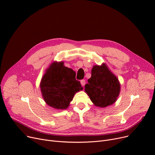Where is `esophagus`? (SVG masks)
<instances>
[{
	"label": "esophagus",
	"instance_id": "obj_1",
	"mask_svg": "<svg viewBox=\"0 0 155 155\" xmlns=\"http://www.w3.org/2000/svg\"><path fill=\"white\" fill-rule=\"evenodd\" d=\"M80 83H81V85H82V86H84L85 85V80H82L80 81Z\"/></svg>",
	"mask_w": 155,
	"mask_h": 155
}]
</instances>
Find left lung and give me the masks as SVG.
<instances>
[{
	"label": "left lung",
	"instance_id": "8db88e82",
	"mask_svg": "<svg viewBox=\"0 0 155 155\" xmlns=\"http://www.w3.org/2000/svg\"><path fill=\"white\" fill-rule=\"evenodd\" d=\"M85 91L95 106L104 108L117 101L120 84L107 64L102 63L101 66L97 64L93 67L91 77L85 85Z\"/></svg>",
	"mask_w": 155,
	"mask_h": 155
}]
</instances>
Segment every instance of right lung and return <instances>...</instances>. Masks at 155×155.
Here are the masks:
<instances>
[{"label":"right lung","mask_w":155,"mask_h":155,"mask_svg":"<svg viewBox=\"0 0 155 155\" xmlns=\"http://www.w3.org/2000/svg\"><path fill=\"white\" fill-rule=\"evenodd\" d=\"M63 64V61L50 64L40 82L45 102L57 110L67 109L75 94L83 90L80 82L75 78V72Z\"/></svg>","instance_id":"obj_1"}]
</instances>
